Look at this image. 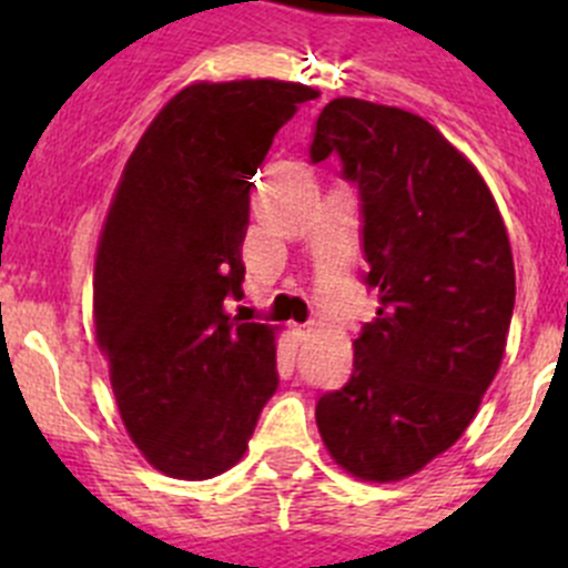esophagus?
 Wrapping results in <instances>:
<instances>
[{
    "label": "esophagus",
    "mask_w": 568,
    "mask_h": 568,
    "mask_svg": "<svg viewBox=\"0 0 568 568\" xmlns=\"http://www.w3.org/2000/svg\"><path fill=\"white\" fill-rule=\"evenodd\" d=\"M313 335H316V324H300V326H296V337H300V341H311Z\"/></svg>",
    "instance_id": "obj_1"
}]
</instances>
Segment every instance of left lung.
Here are the masks:
<instances>
[{
  "instance_id": "8db88e82",
  "label": "left lung",
  "mask_w": 568,
  "mask_h": 568,
  "mask_svg": "<svg viewBox=\"0 0 568 568\" xmlns=\"http://www.w3.org/2000/svg\"><path fill=\"white\" fill-rule=\"evenodd\" d=\"M332 153L359 189L365 285L379 307L316 423L346 473L387 484L445 454L478 412L511 326V244L484 178L420 114L329 101L311 162Z\"/></svg>"
}]
</instances>
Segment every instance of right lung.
<instances>
[{
  "label": "right lung",
  "instance_id": "right-lung-1",
  "mask_svg": "<svg viewBox=\"0 0 568 568\" xmlns=\"http://www.w3.org/2000/svg\"><path fill=\"white\" fill-rule=\"evenodd\" d=\"M316 90L197 82L153 118L99 239L95 337L120 417L148 462L203 480L244 456L277 390L274 326L236 321L250 189L280 125Z\"/></svg>",
  "mask_w": 568,
  "mask_h": 568
}]
</instances>
